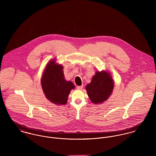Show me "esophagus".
Returning <instances> with one entry per match:
<instances>
[{"mask_svg": "<svg viewBox=\"0 0 156 156\" xmlns=\"http://www.w3.org/2000/svg\"><path fill=\"white\" fill-rule=\"evenodd\" d=\"M83 88V85H82V86H78L77 87V89H79V90H82Z\"/></svg>", "mask_w": 156, "mask_h": 156, "instance_id": "34e87169", "label": "esophagus"}]
</instances>
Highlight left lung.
<instances>
[{"instance_id": "8db88e82", "label": "left lung", "mask_w": 156, "mask_h": 156, "mask_svg": "<svg viewBox=\"0 0 156 156\" xmlns=\"http://www.w3.org/2000/svg\"><path fill=\"white\" fill-rule=\"evenodd\" d=\"M114 82L111 74L106 70L96 71L86 90L91 102L95 105L106 101L111 95Z\"/></svg>"}]
</instances>
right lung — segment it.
Instances as JSON below:
<instances>
[{
	"instance_id": "1",
	"label": "right lung",
	"mask_w": 156,
	"mask_h": 156,
	"mask_svg": "<svg viewBox=\"0 0 156 156\" xmlns=\"http://www.w3.org/2000/svg\"><path fill=\"white\" fill-rule=\"evenodd\" d=\"M63 68L53 59L47 64L41 79L46 98L56 105H66L71 90L75 88L72 82L65 79Z\"/></svg>"
}]
</instances>
